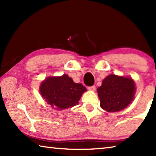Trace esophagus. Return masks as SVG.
<instances>
[{"mask_svg": "<svg viewBox=\"0 0 156 156\" xmlns=\"http://www.w3.org/2000/svg\"><path fill=\"white\" fill-rule=\"evenodd\" d=\"M88 89L89 90H91V91H94L96 90V87L95 86H92V87H88Z\"/></svg>", "mask_w": 156, "mask_h": 156, "instance_id": "34e87169", "label": "esophagus"}]
</instances>
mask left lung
Here are the masks:
<instances>
[{
    "label": "left lung",
    "instance_id": "1",
    "mask_svg": "<svg viewBox=\"0 0 156 156\" xmlns=\"http://www.w3.org/2000/svg\"><path fill=\"white\" fill-rule=\"evenodd\" d=\"M136 90L133 79L111 74L97 88L101 107L107 112L123 110L133 101Z\"/></svg>",
    "mask_w": 156,
    "mask_h": 156
}]
</instances>
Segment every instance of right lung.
<instances>
[{
  "label": "right lung",
  "instance_id": "add662e5",
  "mask_svg": "<svg viewBox=\"0 0 156 156\" xmlns=\"http://www.w3.org/2000/svg\"><path fill=\"white\" fill-rule=\"evenodd\" d=\"M83 85L75 83L68 75L48 77L42 82L39 91L47 103L58 110L77 105L87 91Z\"/></svg>",
  "mask_w": 156,
  "mask_h": 156
}]
</instances>
